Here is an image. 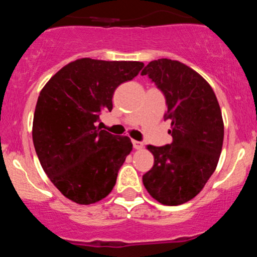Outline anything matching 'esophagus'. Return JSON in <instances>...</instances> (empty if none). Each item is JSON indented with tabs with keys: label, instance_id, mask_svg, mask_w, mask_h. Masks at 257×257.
I'll return each instance as SVG.
<instances>
[{
	"label": "esophagus",
	"instance_id": "obj_1",
	"mask_svg": "<svg viewBox=\"0 0 257 257\" xmlns=\"http://www.w3.org/2000/svg\"><path fill=\"white\" fill-rule=\"evenodd\" d=\"M133 146H134L135 150H140V149L143 148V143L137 142V140H133Z\"/></svg>",
	"mask_w": 257,
	"mask_h": 257
}]
</instances>
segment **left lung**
I'll return each mask as SVG.
<instances>
[{"label":"left lung","instance_id":"left-lung-1","mask_svg":"<svg viewBox=\"0 0 257 257\" xmlns=\"http://www.w3.org/2000/svg\"><path fill=\"white\" fill-rule=\"evenodd\" d=\"M166 98L165 120L173 142L152 146L155 162L143 176L149 194L168 206L196 196L212 176L223 145L224 126L212 87L178 61H152L143 69Z\"/></svg>","mask_w":257,"mask_h":257}]
</instances>
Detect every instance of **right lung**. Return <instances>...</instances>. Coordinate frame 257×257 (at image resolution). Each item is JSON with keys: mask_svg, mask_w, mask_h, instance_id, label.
I'll return each instance as SVG.
<instances>
[{"mask_svg": "<svg viewBox=\"0 0 257 257\" xmlns=\"http://www.w3.org/2000/svg\"><path fill=\"white\" fill-rule=\"evenodd\" d=\"M143 67V62L81 58L58 70L41 90L34 148L51 182L72 201L94 204L113 189L133 144L96 123L102 112L112 111L114 90Z\"/></svg>", "mask_w": 257, "mask_h": 257, "instance_id": "add662e5", "label": "right lung"}]
</instances>
